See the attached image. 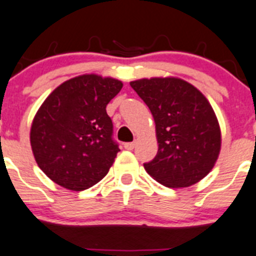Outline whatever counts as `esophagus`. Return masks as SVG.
I'll list each match as a JSON object with an SVG mask.
<instances>
[{
  "label": "esophagus",
  "instance_id": "obj_1",
  "mask_svg": "<svg viewBox=\"0 0 256 256\" xmlns=\"http://www.w3.org/2000/svg\"><path fill=\"white\" fill-rule=\"evenodd\" d=\"M134 146H136V143H134V142H128V143H124V148L128 149V150H132Z\"/></svg>",
  "mask_w": 256,
  "mask_h": 256
}]
</instances>
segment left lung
Here are the masks:
<instances>
[{
    "label": "left lung",
    "instance_id": "obj_1",
    "mask_svg": "<svg viewBox=\"0 0 256 256\" xmlns=\"http://www.w3.org/2000/svg\"><path fill=\"white\" fill-rule=\"evenodd\" d=\"M156 122L158 153L144 163L146 173L169 188L193 186L213 169L220 152V128L203 93L179 78L130 82Z\"/></svg>",
    "mask_w": 256,
    "mask_h": 256
}]
</instances>
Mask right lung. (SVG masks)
Masks as SVG:
<instances>
[{"mask_svg": "<svg viewBox=\"0 0 256 256\" xmlns=\"http://www.w3.org/2000/svg\"><path fill=\"white\" fill-rule=\"evenodd\" d=\"M120 80L97 74L74 77L43 102L31 127V146L43 173L58 186L80 192L107 176L117 153L107 114Z\"/></svg>", "mask_w": 256, "mask_h": 256, "instance_id": "right-lung-1", "label": "right lung"}]
</instances>
